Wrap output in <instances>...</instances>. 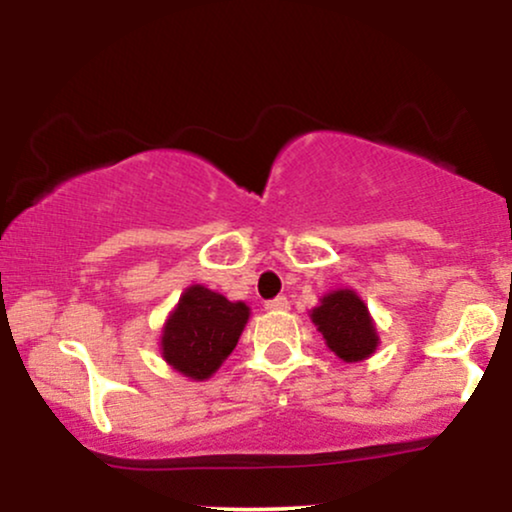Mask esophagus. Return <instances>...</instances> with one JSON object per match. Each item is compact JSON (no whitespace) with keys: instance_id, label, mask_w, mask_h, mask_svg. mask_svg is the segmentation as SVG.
<instances>
[{"instance_id":"1","label":"esophagus","mask_w":512,"mask_h":512,"mask_svg":"<svg viewBox=\"0 0 512 512\" xmlns=\"http://www.w3.org/2000/svg\"><path fill=\"white\" fill-rule=\"evenodd\" d=\"M264 308L272 310V313H284V310H289L291 305H289V301H286L284 296H279V298H274V301L264 303Z\"/></svg>"}]
</instances>
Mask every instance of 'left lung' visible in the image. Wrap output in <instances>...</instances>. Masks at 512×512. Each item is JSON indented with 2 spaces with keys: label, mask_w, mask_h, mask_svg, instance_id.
I'll use <instances>...</instances> for the list:
<instances>
[{
  "label": "left lung",
  "mask_w": 512,
  "mask_h": 512,
  "mask_svg": "<svg viewBox=\"0 0 512 512\" xmlns=\"http://www.w3.org/2000/svg\"><path fill=\"white\" fill-rule=\"evenodd\" d=\"M310 320L325 339L327 349L344 363L366 361L375 354L380 337L368 305L354 289H334L310 310Z\"/></svg>",
  "instance_id": "8db88e82"
}]
</instances>
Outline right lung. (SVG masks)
Returning a JSON list of instances; mask_svg holds the SVG:
<instances>
[{
    "label": "right lung",
    "mask_w": 512,
    "mask_h": 512,
    "mask_svg": "<svg viewBox=\"0 0 512 512\" xmlns=\"http://www.w3.org/2000/svg\"><path fill=\"white\" fill-rule=\"evenodd\" d=\"M250 320L243 301H228L202 284L182 291L161 330V356L187 380H209L236 349Z\"/></svg>",
    "instance_id": "add662e5"
}]
</instances>
